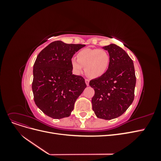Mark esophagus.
<instances>
[{"label": "esophagus", "mask_w": 161, "mask_h": 161, "mask_svg": "<svg viewBox=\"0 0 161 161\" xmlns=\"http://www.w3.org/2000/svg\"><path fill=\"white\" fill-rule=\"evenodd\" d=\"M85 83L86 85V86L89 85V79H85Z\"/></svg>", "instance_id": "1"}]
</instances>
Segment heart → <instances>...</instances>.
Masks as SVG:
<instances>
[{
    "label": "heart",
    "instance_id": "1",
    "mask_svg": "<svg viewBox=\"0 0 161 161\" xmlns=\"http://www.w3.org/2000/svg\"><path fill=\"white\" fill-rule=\"evenodd\" d=\"M110 64V56L104 50L85 48L77 54V58L71 59L73 70L79 75L85 67V72L91 78H99L108 70Z\"/></svg>",
    "mask_w": 161,
    "mask_h": 161
}]
</instances>
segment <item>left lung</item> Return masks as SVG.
<instances>
[{
  "instance_id": "obj_1",
  "label": "left lung",
  "mask_w": 161,
  "mask_h": 161,
  "mask_svg": "<svg viewBox=\"0 0 161 161\" xmlns=\"http://www.w3.org/2000/svg\"><path fill=\"white\" fill-rule=\"evenodd\" d=\"M110 56L108 70L90 81L95 90L91 102L98 118L109 120L122 115L134 99L136 75L132 60L114 43L103 47Z\"/></svg>"
}]
</instances>
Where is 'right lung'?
Segmentation results:
<instances>
[{
	"mask_svg": "<svg viewBox=\"0 0 161 161\" xmlns=\"http://www.w3.org/2000/svg\"><path fill=\"white\" fill-rule=\"evenodd\" d=\"M85 46L55 41L37 56L33 70L34 101L50 118L70 116L76 100L86 87L83 78L72 75L71 66L73 55Z\"/></svg>",
	"mask_w": 161,
	"mask_h": 161,
	"instance_id": "obj_1",
	"label": "right lung"
}]
</instances>
